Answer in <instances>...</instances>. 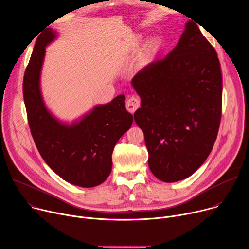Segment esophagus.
Instances as JSON below:
<instances>
[{
  "label": "esophagus",
  "instance_id": "esophagus-1",
  "mask_svg": "<svg viewBox=\"0 0 249 249\" xmlns=\"http://www.w3.org/2000/svg\"><path fill=\"white\" fill-rule=\"evenodd\" d=\"M140 107V100L138 97L132 96L126 101V108L129 112H135Z\"/></svg>",
  "mask_w": 249,
  "mask_h": 249
}]
</instances>
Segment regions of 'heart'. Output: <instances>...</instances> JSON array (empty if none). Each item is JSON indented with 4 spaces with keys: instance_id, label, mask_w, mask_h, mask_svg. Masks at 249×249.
<instances>
[{
    "instance_id": "heart-1",
    "label": "heart",
    "mask_w": 249,
    "mask_h": 249,
    "mask_svg": "<svg viewBox=\"0 0 249 249\" xmlns=\"http://www.w3.org/2000/svg\"><path fill=\"white\" fill-rule=\"evenodd\" d=\"M142 39H143V35L138 34L134 37L133 39V43H132V49L134 51H136L141 42ZM161 45V41L158 36H153L150 37L149 39H147L141 49V53H140V60L141 62L143 63H148L149 61L152 60V58L158 53V51L160 50Z\"/></svg>"
}]
</instances>
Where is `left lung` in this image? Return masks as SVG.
<instances>
[{"instance_id":"obj_1","label":"left lung","mask_w":249,"mask_h":249,"mask_svg":"<svg viewBox=\"0 0 249 249\" xmlns=\"http://www.w3.org/2000/svg\"><path fill=\"white\" fill-rule=\"evenodd\" d=\"M131 84L141 97L134 119L144 132L151 171L163 182L187 178L207 160L219 131L223 81L216 50L188 20L177 45Z\"/></svg>"}]
</instances>
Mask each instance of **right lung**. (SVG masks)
<instances>
[{
    "instance_id": "right-lung-1",
    "label": "right lung",
    "mask_w": 249,
    "mask_h": 249,
    "mask_svg": "<svg viewBox=\"0 0 249 249\" xmlns=\"http://www.w3.org/2000/svg\"><path fill=\"white\" fill-rule=\"evenodd\" d=\"M58 37L48 27L35 42L23 78V99L31 135L42 159L65 181L84 188L104 182L112 169V152L133 123L125 95L97 104L71 123L47 107L40 87L46 47Z\"/></svg>"
}]
</instances>
